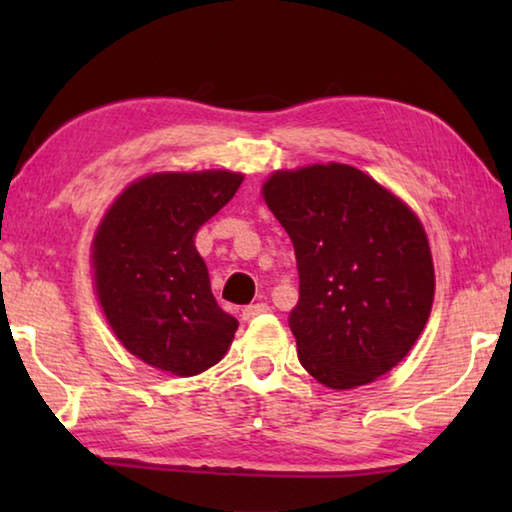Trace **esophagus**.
I'll return each instance as SVG.
<instances>
[{"instance_id": "obj_1", "label": "esophagus", "mask_w": 512, "mask_h": 512, "mask_svg": "<svg viewBox=\"0 0 512 512\" xmlns=\"http://www.w3.org/2000/svg\"><path fill=\"white\" fill-rule=\"evenodd\" d=\"M271 309L266 305V302H255V305H248V307H244V311H241V318L244 320H250V318H255V316H262V314H266V311Z\"/></svg>"}]
</instances>
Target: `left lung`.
Instances as JSON below:
<instances>
[{"mask_svg": "<svg viewBox=\"0 0 512 512\" xmlns=\"http://www.w3.org/2000/svg\"><path fill=\"white\" fill-rule=\"evenodd\" d=\"M264 198L296 250L289 327L305 370L345 391L397 366L427 325L436 287L418 216L336 162L277 171Z\"/></svg>", "mask_w": 512, "mask_h": 512, "instance_id": "obj_1", "label": "left lung"}]
</instances>
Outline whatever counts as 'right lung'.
Segmentation results:
<instances>
[{
	"instance_id": "add662e5",
	"label": "right lung",
	"mask_w": 512,
	"mask_h": 512,
	"mask_svg": "<svg viewBox=\"0 0 512 512\" xmlns=\"http://www.w3.org/2000/svg\"><path fill=\"white\" fill-rule=\"evenodd\" d=\"M241 180L230 171L153 173L128 187L99 225V302L124 348L153 368L198 375L235 339L237 318L216 305L194 239Z\"/></svg>"
}]
</instances>
